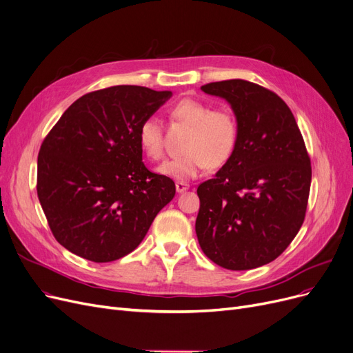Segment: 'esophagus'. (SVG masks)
I'll list each match as a JSON object with an SVG mask.
<instances>
[{"mask_svg":"<svg viewBox=\"0 0 353 353\" xmlns=\"http://www.w3.org/2000/svg\"><path fill=\"white\" fill-rule=\"evenodd\" d=\"M189 188H190V185H189V183H186V181H176V190H177V193L186 192V190H189Z\"/></svg>","mask_w":353,"mask_h":353,"instance_id":"34e87169","label":"esophagus"}]
</instances>
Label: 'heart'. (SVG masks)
<instances>
[{"instance_id": "obj_1", "label": "heart", "mask_w": 353, "mask_h": 353, "mask_svg": "<svg viewBox=\"0 0 353 353\" xmlns=\"http://www.w3.org/2000/svg\"><path fill=\"white\" fill-rule=\"evenodd\" d=\"M172 115L190 125L181 156L165 160L159 173L176 180H192L202 176L209 165L221 167L234 154L238 143V124L232 112L210 110L202 101L185 98L172 110ZM137 139L150 160L164 156V134L157 117H147L139 127Z\"/></svg>"}]
</instances>
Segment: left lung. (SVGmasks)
I'll return each mask as SVG.
<instances>
[{
    "label": "left lung",
    "instance_id": "obj_1",
    "mask_svg": "<svg viewBox=\"0 0 353 353\" xmlns=\"http://www.w3.org/2000/svg\"><path fill=\"white\" fill-rule=\"evenodd\" d=\"M231 105L238 143L214 179L197 188L196 235L226 270H252L281 255L303 225L312 165L293 112L274 92L231 79L201 88Z\"/></svg>",
    "mask_w": 353,
    "mask_h": 353
}]
</instances>
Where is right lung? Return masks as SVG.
Masks as SVG:
<instances>
[{
  "mask_svg": "<svg viewBox=\"0 0 353 353\" xmlns=\"http://www.w3.org/2000/svg\"><path fill=\"white\" fill-rule=\"evenodd\" d=\"M172 95L134 85L90 92L44 139L37 196L56 241L74 255L94 263L125 256L174 197V181L148 170L137 139Z\"/></svg>",
  "mask_w": 353,
  "mask_h": 353,
  "instance_id": "1",
  "label": "right lung"
}]
</instances>
